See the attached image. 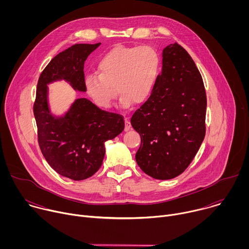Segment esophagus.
Masks as SVG:
<instances>
[{
	"label": "esophagus",
	"mask_w": 249,
	"mask_h": 249,
	"mask_svg": "<svg viewBox=\"0 0 249 249\" xmlns=\"http://www.w3.org/2000/svg\"><path fill=\"white\" fill-rule=\"evenodd\" d=\"M131 129V123L130 121L126 118L125 119V131H129Z\"/></svg>",
	"instance_id": "34e87169"
}]
</instances>
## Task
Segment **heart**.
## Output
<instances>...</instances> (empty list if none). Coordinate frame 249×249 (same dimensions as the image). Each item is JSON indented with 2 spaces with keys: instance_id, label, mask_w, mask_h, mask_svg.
<instances>
[{
  "instance_id": "heart-1",
  "label": "heart",
  "mask_w": 249,
  "mask_h": 249,
  "mask_svg": "<svg viewBox=\"0 0 249 249\" xmlns=\"http://www.w3.org/2000/svg\"><path fill=\"white\" fill-rule=\"evenodd\" d=\"M160 59L149 45H117L98 61L97 74L86 80V91L101 109H109L120 94V103L145 102L152 94L160 74Z\"/></svg>"
}]
</instances>
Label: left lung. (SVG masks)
Masks as SVG:
<instances>
[{"mask_svg":"<svg viewBox=\"0 0 249 249\" xmlns=\"http://www.w3.org/2000/svg\"><path fill=\"white\" fill-rule=\"evenodd\" d=\"M206 108L204 83L193 59L179 44H169L152 94L131 117L141 136L140 168L160 180L181 174L205 138Z\"/></svg>","mask_w":249,"mask_h":249,"instance_id":"8db88e82","label":"left lung"}]
</instances>
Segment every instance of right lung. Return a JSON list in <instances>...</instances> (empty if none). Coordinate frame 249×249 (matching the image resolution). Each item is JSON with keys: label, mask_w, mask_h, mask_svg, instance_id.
Instances as JSON below:
<instances>
[{"label": "right lung", "mask_w": 249, "mask_h": 249, "mask_svg": "<svg viewBox=\"0 0 249 249\" xmlns=\"http://www.w3.org/2000/svg\"><path fill=\"white\" fill-rule=\"evenodd\" d=\"M99 45L75 44L56 55L38 79L33 105L43 157L56 172L73 180L87 179L99 169L104 143L124 130V117L101 110L87 98L76 99L64 116L54 117L48 106L47 85L65 80L76 90L86 91L85 61Z\"/></svg>", "instance_id": "add662e5"}]
</instances>
